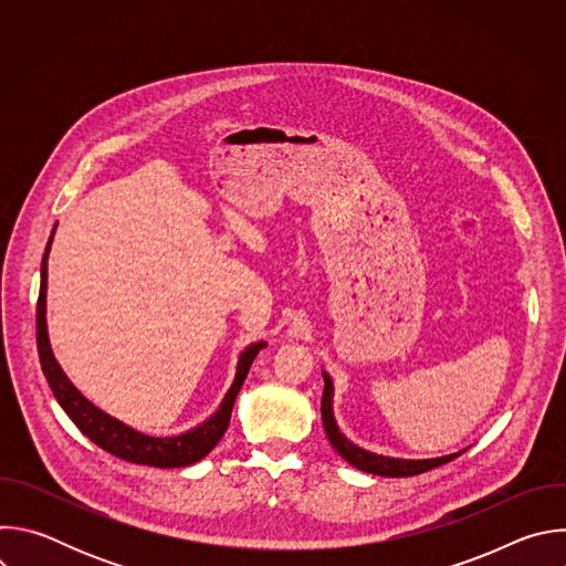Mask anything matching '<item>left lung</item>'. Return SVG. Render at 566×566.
I'll list each match as a JSON object with an SVG mask.
<instances>
[{
    "label": "left lung",
    "mask_w": 566,
    "mask_h": 566,
    "mask_svg": "<svg viewBox=\"0 0 566 566\" xmlns=\"http://www.w3.org/2000/svg\"><path fill=\"white\" fill-rule=\"evenodd\" d=\"M325 376V391H322V426H325V432L329 437V443L336 448V452L349 461L354 468L369 472V474H380V476H412V474H421L428 472L432 468H439L452 459H457L459 454H463L468 448L452 452V454H443V457H432V459H396V457H387V454H376L369 452L356 443H352L338 428L336 419H334V382L329 378L327 371H322Z\"/></svg>",
    "instance_id": "left-lung-1"
}]
</instances>
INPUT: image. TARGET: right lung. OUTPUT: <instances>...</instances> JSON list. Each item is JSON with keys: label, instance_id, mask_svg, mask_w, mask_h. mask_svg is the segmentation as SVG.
Returning a JSON list of instances; mask_svg holds the SVG:
<instances>
[{"label": "right lung", "instance_id": "right-lung-1", "mask_svg": "<svg viewBox=\"0 0 566 566\" xmlns=\"http://www.w3.org/2000/svg\"><path fill=\"white\" fill-rule=\"evenodd\" d=\"M53 232H55V228H53ZM51 241H53V234L49 237V244H46V251L42 258V271H40L42 280H40L35 325H38V354H40L42 371L60 402V408L69 415V419L77 426V430L85 437H90L96 446H101L109 454L125 459L129 463L154 465V468H184V465H190V463H197L199 459H203L219 443L223 432L228 430L234 398H237L241 385H244L255 356L260 354V349L266 347V343H253L244 352H241L234 380H232L230 389L226 391L219 410L210 419H206L201 426H197L184 434H177V437L143 434V432L125 426L123 421L109 417L107 412L96 408L92 400H87L83 394H80L73 387V382L66 378V374L62 371V367L57 365V360L51 352L49 332H46V271H49L46 260H49V251H51Z\"/></svg>", "mask_w": 566, "mask_h": 566}]
</instances>
